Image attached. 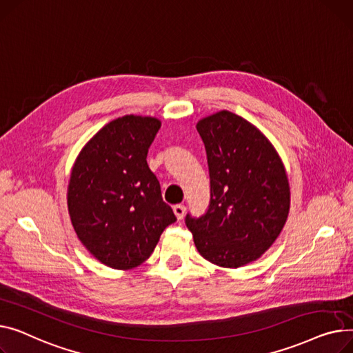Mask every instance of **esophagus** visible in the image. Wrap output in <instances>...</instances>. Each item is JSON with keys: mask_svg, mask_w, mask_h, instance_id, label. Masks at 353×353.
I'll return each mask as SVG.
<instances>
[{"mask_svg": "<svg viewBox=\"0 0 353 353\" xmlns=\"http://www.w3.org/2000/svg\"><path fill=\"white\" fill-rule=\"evenodd\" d=\"M185 211H186V208H185V205H182V203L175 205V206H174V212H175L176 218H178L179 221L185 216Z\"/></svg>", "mask_w": 353, "mask_h": 353, "instance_id": "34e87169", "label": "esophagus"}]
</instances>
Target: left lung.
Wrapping results in <instances>:
<instances>
[{"mask_svg": "<svg viewBox=\"0 0 353 353\" xmlns=\"http://www.w3.org/2000/svg\"><path fill=\"white\" fill-rule=\"evenodd\" d=\"M211 178V202L185 223L202 258L239 268L265 254L279 236L291 206L285 165L269 141L245 118L219 111L198 121Z\"/></svg>", "mask_w": 353, "mask_h": 353, "instance_id": "8db88e82", "label": "left lung"}]
</instances>
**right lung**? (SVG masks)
I'll return each instance as SVG.
<instances>
[{
  "label": "right lung",
  "mask_w": 353,
  "mask_h": 353,
  "mask_svg": "<svg viewBox=\"0 0 353 353\" xmlns=\"http://www.w3.org/2000/svg\"><path fill=\"white\" fill-rule=\"evenodd\" d=\"M161 128L154 117L125 115L103 125L78 154L67 203L78 239L101 263L127 271L154 252L176 216L147 163Z\"/></svg>",
  "instance_id": "add662e5"
}]
</instances>
